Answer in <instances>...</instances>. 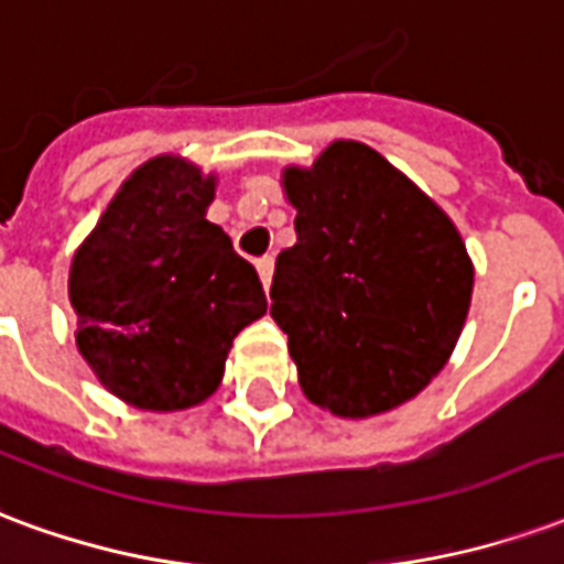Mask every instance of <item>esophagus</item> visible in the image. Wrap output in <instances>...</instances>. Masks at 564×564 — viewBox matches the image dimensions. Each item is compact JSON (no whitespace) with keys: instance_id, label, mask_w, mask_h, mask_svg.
I'll use <instances>...</instances> for the list:
<instances>
[{"instance_id":"obj_1","label":"esophagus","mask_w":564,"mask_h":564,"mask_svg":"<svg viewBox=\"0 0 564 564\" xmlns=\"http://www.w3.org/2000/svg\"><path fill=\"white\" fill-rule=\"evenodd\" d=\"M258 276H261V285L270 288V282H273V258H261L258 261Z\"/></svg>"}]
</instances>
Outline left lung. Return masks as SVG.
I'll return each mask as SVG.
<instances>
[{
  "mask_svg": "<svg viewBox=\"0 0 564 564\" xmlns=\"http://www.w3.org/2000/svg\"><path fill=\"white\" fill-rule=\"evenodd\" d=\"M297 242L279 252L270 315L306 400L372 417L433 381L466 324L475 267L433 197L360 141L288 164Z\"/></svg>",
  "mask_w": 564,
  "mask_h": 564,
  "instance_id": "8db88e82",
  "label": "left lung"
}]
</instances>
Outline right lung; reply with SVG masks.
<instances>
[{"instance_id": "1", "label": "right lung", "mask_w": 564, "mask_h": 564, "mask_svg": "<svg viewBox=\"0 0 564 564\" xmlns=\"http://www.w3.org/2000/svg\"><path fill=\"white\" fill-rule=\"evenodd\" d=\"M216 174L155 155L119 186L74 252L77 351L143 412H183L216 393L234 336L267 312L261 279L207 219Z\"/></svg>"}]
</instances>
